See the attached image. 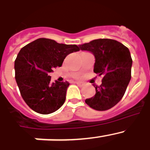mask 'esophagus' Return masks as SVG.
I'll return each instance as SVG.
<instances>
[{"label":"esophagus","instance_id":"34e87169","mask_svg":"<svg viewBox=\"0 0 150 150\" xmlns=\"http://www.w3.org/2000/svg\"><path fill=\"white\" fill-rule=\"evenodd\" d=\"M76 84L77 85V86H79V87H83V86H84V83H80V82H76Z\"/></svg>","mask_w":150,"mask_h":150}]
</instances>
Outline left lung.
Here are the masks:
<instances>
[{
	"label": "left lung",
	"mask_w": 150,
	"mask_h": 150,
	"mask_svg": "<svg viewBox=\"0 0 150 150\" xmlns=\"http://www.w3.org/2000/svg\"><path fill=\"white\" fill-rule=\"evenodd\" d=\"M95 57L94 72L102 76V83L96 86V93L85 102L95 110L110 109L122 98L132 77V59L122 43L112 39L94 40L79 45Z\"/></svg>",
	"instance_id": "left-lung-1"
}]
</instances>
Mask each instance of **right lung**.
Wrapping results in <instances>:
<instances>
[{
  "instance_id": "add662e5",
  "label": "right lung",
  "mask_w": 150,
  "mask_h": 150,
  "mask_svg": "<svg viewBox=\"0 0 150 150\" xmlns=\"http://www.w3.org/2000/svg\"><path fill=\"white\" fill-rule=\"evenodd\" d=\"M76 45L39 38L21 49L15 60V78L22 98L30 109L40 114L59 110L65 101L70 83H50V73L61 67L69 54L77 52Z\"/></svg>"
}]
</instances>
